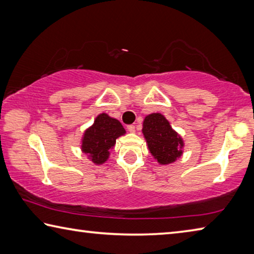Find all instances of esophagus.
<instances>
[{
  "mask_svg": "<svg viewBox=\"0 0 254 254\" xmlns=\"http://www.w3.org/2000/svg\"><path fill=\"white\" fill-rule=\"evenodd\" d=\"M127 129L129 132H135V130H136L135 125H129V126H127Z\"/></svg>",
  "mask_w": 254,
  "mask_h": 254,
  "instance_id": "esophagus-1",
  "label": "esophagus"
}]
</instances>
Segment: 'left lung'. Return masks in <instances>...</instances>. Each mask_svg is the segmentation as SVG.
<instances>
[{"instance_id": "1", "label": "left lung", "mask_w": 254, "mask_h": 254, "mask_svg": "<svg viewBox=\"0 0 254 254\" xmlns=\"http://www.w3.org/2000/svg\"><path fill=\"white\" fill-rule=\"evenodd\" d=\"M141 131L150 154L161 165L174 163L183 154V138L173 129L162 114L153 113L146 116Z\"/></svg>"}]
</instances>
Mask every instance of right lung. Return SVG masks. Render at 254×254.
Listing matches in <instances>:
<instances>
[{"mask_svg":"<svg viewBox=\"0 0 254 254\" xmlns=\"http://www.w3.org/2000/svg\"><path fill=\"white\" fill-rule=\"evenodd\" d=\"M125 134L126 130L119 120L105 113L98 115L91 126L83 132L82 153L88 155L93 164L101 165L109 158L110 149L114 148L116 139Z\"/></svg>","mask_w":254,"mask_h":254,"instance_id":"1","label":"right lung"}]
</instances>
